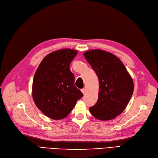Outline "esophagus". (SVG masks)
<instances>
[{"instance_id":"esophagus-1","label":"esophagus","mask_w":158,"mask_h":158,"mask_svg":"<svg viewBox=\"0 0 158 158\" xmlns=\"http://www.w3.org/2000/svg\"><path fill=\"white\" fill-rule=\"evenodd\" d=\"M81 92H82V94H85V92H86V89H85V88L82 89H81Z\"/></svg>"}]
</instances>
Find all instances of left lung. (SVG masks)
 Instances as JSON below:
<instances>
[{
	"label": "left lung",
	"instance_id": "8db88e82",
	"mask_svg": "<svg viewBox=\"0 0 158 158\" xmlns=\"http://www.w3.org/2000/svg\"><path fill=\"white\" fill-rule=\"evenodd\" d=\"M83 55L95 72L100 85L97 102L89 107V111L99 120H113L127 107L133 94V81L122 61L113 54L92 49Z\"/></svg>",
	"mask_w": 158,
	"mask_h": 158
}]
</instances>
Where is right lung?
<instances>
[{
	"label": "right lung",
	"mask_w": 158,
	"mask_h": 158,
	"mask_svg": "<svg viewBox=\"0 0 158 158\" xmlns=\"http://www.w3.org/2000/svg\"><path fill=\"white\" fill-rule=\"evenodd\" d=\"M78 51L63 48L47 55L33 78L32 96L38 108L47 117L59 120L67 117L83 94L74 85L70 69Z\"/></svg>",
	"instance_id": "right-lung-1"
}]
</instances>
